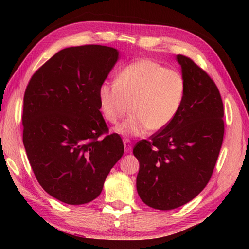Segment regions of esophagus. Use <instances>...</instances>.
<instances>
[{
  "label": "esophagus",
  "mask_w": 249,
  "mask_h": 249,
  "mask_svg": "<svg viewBox=\"0 0 249 249\" xmlns=\"http://www.w3.org/2000/svg\"><path fill=\"white\" fill-rule=\"evenodd\" d=\"M123 144H124L126 153H129L131 151V149H133V142H131L128 138L123 139Z\"/></svg>",
  "instance_id": "34e87169"
}]
</instances>
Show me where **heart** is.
<instances>
[{
	"label": "heart",
	"instance_id": "heart-1",
	"mask_svg": "<svg viewBox=\"0 0 249 249\" xmlns=\"http://www.w3.org/2000/svg\"><path fill=\"white\" fill-rule=\"evenodd\" d=\"M186 83L178 71L141 59L126 65L116 81H105L98 89L99 111L111 124L130 109L131 114L115 128L123 136L160 131L171 123L183 104Z\"/></svg>",
	"mask_w": 249,
	"mask_h": 249
}]
</instances>
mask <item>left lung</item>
Segmentation results:
<instances>
[{
	"mask_svg": "<svg viewBox=\"0 0 249 249\" xmlns=\"http://www.w3.org/2000/svg\"><path fill=\"white\" fill-rule=\"evenodd\" d=\"M186 83L183 104L166 128L134 147L139 160L137 190L156 210H173L193 200L209 183L223 144L224 105L208 72L177 55Z\"/></svg>",
	"mask_w": 249,
	"mask_h": 249,
	"instance_id": "left-lung-1",
	"label": "left lung"
}]
</instances>
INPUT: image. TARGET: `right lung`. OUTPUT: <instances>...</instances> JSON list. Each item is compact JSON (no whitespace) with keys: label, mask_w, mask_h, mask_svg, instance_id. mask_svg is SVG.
Instances as JSON below:
<instances>
[{"label":"right lung","mask_w":249,"mask_h":249,"mask_svg":"<svg viewBox=\"0 0 249 249\" xmlns=\"http://www.w3.org/2000/svg\"><path fill=\"white\" fill-rule=\"evenodd\" d=\"M118 57V50L99 45L63 49L34 72L25 89L26 155L40 186L64 203L97 198L124 153L120 135L109 134L98 102L99 86Z\"/></svg>","instance_id":"right-lung-1"}]
</instances>
